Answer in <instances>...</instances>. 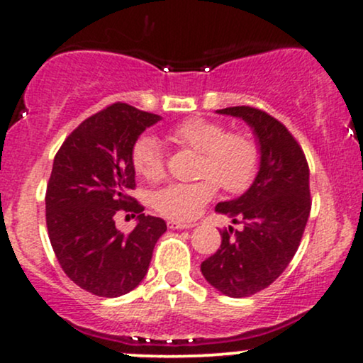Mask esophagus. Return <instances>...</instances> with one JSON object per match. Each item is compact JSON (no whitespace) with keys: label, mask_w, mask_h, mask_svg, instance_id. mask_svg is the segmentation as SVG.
Masks as SVG:
<instances>
[{"label":"esophagus","mask_w":363,"mask_h":363,"mask_svg":"<svg viewBox=\"0 0 363 363\" xmlns=\"http://www.w3.org/2000/svg\"><path fill=\"white\" fill-rule=\"evenodd\" d=\"M191 227H194V223H181V222H172V220L169 222V228H172V230H182V228H191Z\"/></svg>","instance_id":"1"}]
</instances>
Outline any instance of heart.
Segmentation results:
<instances>
[{
	"instance_id": "b5f03b06",
	"label": "heart",
	"mask_w": 363,
	"mask_h": 363,
	"mask_svg": "<svg viewBox=\"0 0 363 363\" xmlns=\"http://www.w3.org/2000/svg\"><path fill=\"white\" fill-rule=\"evenodd\" d=\"M179 147L198 152L199 181L170 184L153 193L152 206L172 222H191L216 193V184L230 194H240L252 184L261 164L259 145L251 133L228 131L220 121L189 118L169 129ZM131 164L140 177L158 182L165 176V160L155 136L141 135L133 143Z\"/></svg>"
}]
</instances>
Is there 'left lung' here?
Segmentation results:
<instances>
[{
	"mask_svg": "<svg viewBox=\"0 0 363 363\" xmlns=\"http://www.w3.org/2000/svg\"><path fill=\"white\" fill-rule=\"evenodd\" d=\"M242 118L261 147L259 172L240 198L216 205L242 230H220L222 244L201 262L211 286L234 298L264 290L285 272L301 245L311 213L309 165L294 135L268 112L249 106L220 109Z\"/></svg>",
	"mask_w": 363,
	"mask_h": 363,
	"instance_id": "8db88e82",
	"label": "left lung"
}]
</instances>
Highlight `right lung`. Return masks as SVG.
Segmentation results:
<instances>
[{
	"label": "right lung",
	"instance_id": "obj_1",
	"mask_svg": "<svg viewBox=\"0 0 363 363\" xmlns=\"http://www.w3.org/2000/svg\"><path fill=\"white\" fill-rule=\"evenodd\" d=\"M160 121L124 102L86 118L62 141L45 191V223L62 272L83 290L114 298L140 285L153 247L167 230L129 196L135 189L133 143ZM123 209L139 225L123 235L113 216Z\"/></svg>",
	"mask_w": 363,
	"mask_h": 363
}]
</instances>
